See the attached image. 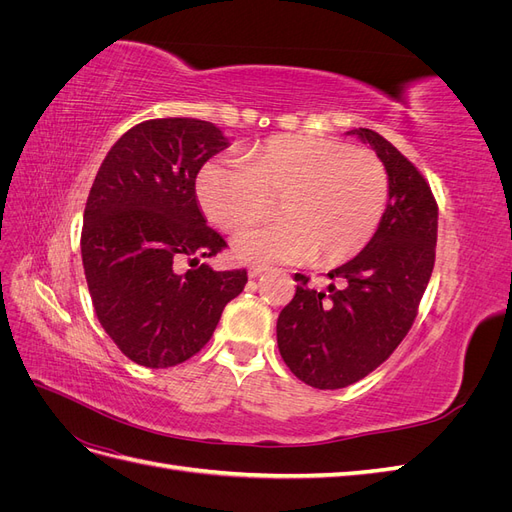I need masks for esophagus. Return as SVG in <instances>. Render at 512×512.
Wrapping results in <instances>:
<instances>
[{
	"mask_svg": "<svg viewBox=\"0 0 512 512\" xmlns=\"http://www.w3.org/2000/svg\"><path fill=\"white\" fill-rule=\"evenodd\" d=\"M265 271H267L265 265H252L250 269H247V275H250V277H258L260 273H265Z\"/></svg>",
	"mask_w": 512,
	"mask_h": 512,
	"instance_id": "esophagus-1",
	"label": "esophagus"
}]
</instances>
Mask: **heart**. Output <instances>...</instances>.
I'll use <instances>...</instances> for the list:
<instances>
[{"label":"heart","mask_w":512,"mask_h":512,"mask_svg":"<svg viewBox=\"0 0 512 512\" xmlns=\"http://www.w3.org/2000/svg\"><path fill=\"white\" fill-rule=\"evenodd\" d=\"M196 196L207 218L239 230L271 211L282 218L241 232L232 250L245 262L335 265L374 237L389 200V177L367 149L318 136H273L241 162L200 168Z\"/></svg>","instance_id":"obj_1"}]
</instances>
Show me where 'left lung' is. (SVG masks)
<instances>
[{"label": "left lung", "instance_id": "8db88e82", "mask_svg": "<svg viewBox=\"0 0 512 512\" xmlns=\"http://www.w3.org/2000/svg\"><path fill=\"white\" fill-rule=\"evenodd\" d=\"M359 136L389 177V203L363 252L329 271L327 290L297 292L277 318V348L290 371L314 389H344L371 374L401 344L436 262L438 205L416 166L374 130Z\"/></svg>", "mask_w": 512, "mask_h": 512}]
</instances>
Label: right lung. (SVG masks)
I'll use <instances>...</instances> for the list:
<instances>
[{"mask_svg": "<svg viewBox=\"0 0 512 512\" xmlns=\"http://www.w3.org/2000/svg\"><path fill=\"white\" fill-rule=\"evenodd\" d=\"M228 145L209 121L149 119L111 147L89 190L81 254L91 301L108 337L143 367L200 352L247 284L245 269L200 262L226 241L198 207L196 175Z\"/></svg>", "mask_w": 512, "mask_h": 512, "instance_id": "add662e5", "label": "right lung"}]
</instances>
